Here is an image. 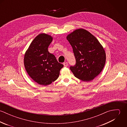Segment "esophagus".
Masks as SVG:
<instances>
[{
	"mask_svg": "<svg viewBox=\"0 0 127 127\" xmlns=\"http://www.w3.org/2000/svg\"><path fill=\"white\" fill-rule=\"evenodd\" d=\"M63 64H64V67H66V66H67V65H68V63H67V62H65V63H64Z\"/></svg>",
	"mask_w": 127,
	"mask_h": 127,
	"instance_id": "esophagus-1",
	"label": "esophagus"
}]
</instances>
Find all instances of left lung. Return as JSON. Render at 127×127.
Returning <instances> with one entry per match:
<instances>
[{"mask_svg": "<svg viewBox=\"0 0 127 127\" xmlns=\"http://www.w3.org/2000/svg\"><path fill=\"white\" fill-rule=\"evenodd\" d=\"M66 38L76 59L75 65L70 67L71 71L83 81L93 80L105 64L106 56L103 47L95 36L84 29L75 30Z\"/></svg>", "mask_w": 127, "mask_h": 127, "instance_id": "obj_1", "label": "left lung"}]
</instances>
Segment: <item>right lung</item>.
<instances>
[{
    "instance_id": "add662e5",
    "label": "right lung",
    "mask_w": 127,
    "mask_h": 127,
    "mask_svg": "<svg viewBox=\"0 0 127 127\" xmlns=\"http://www.w3.org/2000/svg\"><path fill=\"white\" fill-rule=\"evenodd\" d=\"M53 40L44 33L38 35L26 51L24 58L25 69L29 76L40 85L47 86L56 81L64 65L50 53L48 47Z\"/></svg>"
}]
</instances>
